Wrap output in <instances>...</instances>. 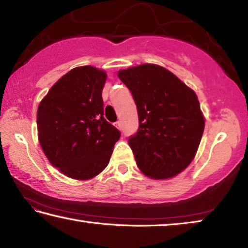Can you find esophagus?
<instances>
[{
    "mask_svg": "<svg viewBox=\"0 0 248 248\" xmlns=\"http://www.w3.org/2000/svg\"><path fill=\"white\" fill-rule=\"evenodd\" d=\"M116 127L118 128V129H121V128H123V124H121V121H120V120H118V121H117V123H116Z\"/></svg>",
    "mask_w": 248,
    "mask_h": 248,
    "instance_id": "34e87169",
    "label": "esophagus"
}]
</instances>
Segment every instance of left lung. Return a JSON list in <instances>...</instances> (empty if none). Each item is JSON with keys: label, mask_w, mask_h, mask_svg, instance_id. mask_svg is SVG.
<instances>
[{"label": "left lung", "mask_w": 248, "mask_h": 248, "mask_svg": "<svg viewBox=\"0 0 248 248\" xmlns=\"http://www.w3.org/2000/svg\"><path fill=\"white\" fill-rule=\"evenodd\" d=\"M118 77L136 102L139 129L128 143L137 165L153 179L174 177L194 159L204 129L195 92L169 70L141 64Z\"/></svg>", "instance_id": "8db88e82"}]
</instances>
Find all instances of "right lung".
Returning <instances> with one entry per match:
<instances>
[{
  "mask_svg": "<svg viewBox=\"0 0 248 248\" xmlns=\"http://www.w3.org/2000/svg\"><path fill=\"white\" fill-rule=\"evenodd\" d=\"M107 74L85 65L63 75L41 100L38 139L52 166L73 179L95 177L108 165L120 131L104 118Z\"/></svg>",
  "mask_w": 248,
  "mask_h": 248,
  "instance_id": "add662e5",
  "label": "right lung"
}]
</instances>
